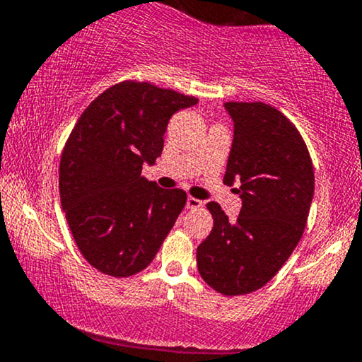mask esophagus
<instances>
[{
  "label": "esophagus",
  "instance_id": "1",
  "mask_svg": "<svg viewBox=\"0 0 362 362\" xmlns=\"http://www.w3.org/2000/svg\"><path fill=\"white\" fill-rule=\"evenodd\" d=\"M201 206H202V202L199 201V199L192 197V195H189V197H187V209H197V207H201Z\"/></svg>",
  "mask_w": 362,
  "mask_h": 362
}]
</instances>
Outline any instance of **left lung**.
<instances>
[{"label":"left lung","instance_id":"8db88e82","mask_svg":"<svg viewBox=\"0 0 362 362\" xmlns=\"http://www.w3.org/2000/svg\"><path fill=\"white\" fill-rule=\"evenodd\" d=\"M235 136L223 182L238 180L242 211L231 223L207 202L213 230L197 247L204 282L224 296L267 284L300 243L313 199V163L300 131L264 102H226Z\"/></svg>","mask_w":362,"mask_h":362}]
</instances>
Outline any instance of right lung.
Masks as SVG:
<instances>
[{"label": "right lung", "instance_id": "obj_1", "mask_svg": "<svg viewBox=\"0 0 362 362\" xmlns=\"http://www.w3.org/2000/svg\"><path fill=\"white\" fill-rule=\"evenodd\" d=\"M197 102L127 80L98 95L74 124L59 163L61 206L74 243L98 272H141L175 224L187 194L161 189L141 170L161 156L170 117Z\"/></svg>", "mask_w": 362, "mask_h": 362}]
</instances>
